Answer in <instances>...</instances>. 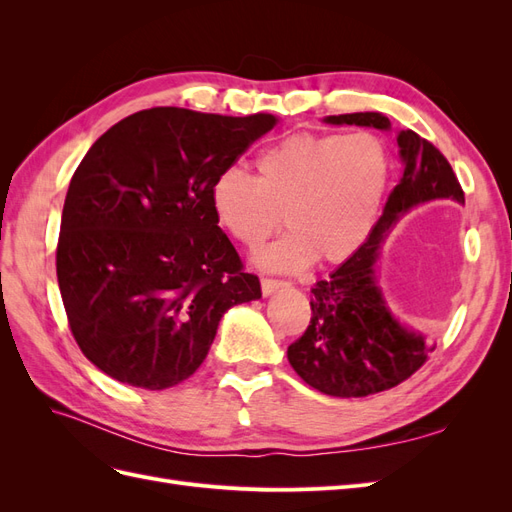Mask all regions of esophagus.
Returning <instances> with one entry per match:
<instances>
[{"label":"esophagus","instance_id":"obj_1","mask_svg":"<svg viewBox=\"0 0 512 512\" xmlns=\"http://www.w3.org/2000/svg\"><path fill=\"white\" fill-rule=\"evenodd\" d=\"M260 286H262V294H265V297H269V294H273L275 290L286 288L288 282H284V280H273V277H262Z\"/></svg>","mask_w":512,"mask_h":512}]
</instances>
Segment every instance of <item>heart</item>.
<instances>
[{
	"label": "heart",
	"mask_w": 512,
	"mask_h": 512,
	"mask_svg": "<svg viewBox=\"0 0 512 512\" xmlns=\"http://www.w3.org/2000/svg\"><path fill=\"white\" fill-rule=\"evenodd\" d=\"M393 175L384 138L371 132H297L271 145L256 177L222 168L209 185L213 218L247 250H256L286 220L292 230L260 252L269 271H299L318 260L342 265L376 226Z\"/></svg>",
	"instance_id": "1"
}]
</instances>
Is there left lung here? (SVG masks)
Returning a JSON list of instances; mask_svg holds the SVG:
<instances>
[{
    "label": "left lung",
    "mask_w": 512,
    "mask_h": 512,
    "mask_svg": "<svg viewBox=\"0 0 512 512\" xmlns=\"http://www.w3.org/2000/svg\"><path fill=\"white\" fill-rule=\"evenodd\" d=\"M335 126L389 130L382 113H348L324 119ZM404 177L395 185L369 239L329 280L312 288V320L288 346L292 369L316 391L331 397H367L408 380L427 361L425 337L401 327L391 316L376 280L380 245L406 213L431 200L466 203L451 164L412 130L397 136Z\"/></svg>",
    "instance_id": "left-lung-1"
}]
</instances>
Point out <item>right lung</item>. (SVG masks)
<instances>
[{
    "mask_svg": "<svg viewBox=\"0 0 512 512\" xmlns=\"http://www.w3.org/2000/svg\"><path fill=\"white\" fill-rule=\"evenodd\" d=\"M275 123L147 108L104 132L74 170L57 282L76 344L106 376L175 386L205 361L226 309L260 299L213 218L209 185Z\"/></svg>",
    "mask_w": 512,
    "mask_h": 512,
    "instance_id": "add662e5",
    "label": "right lung"
}]
</instances>
